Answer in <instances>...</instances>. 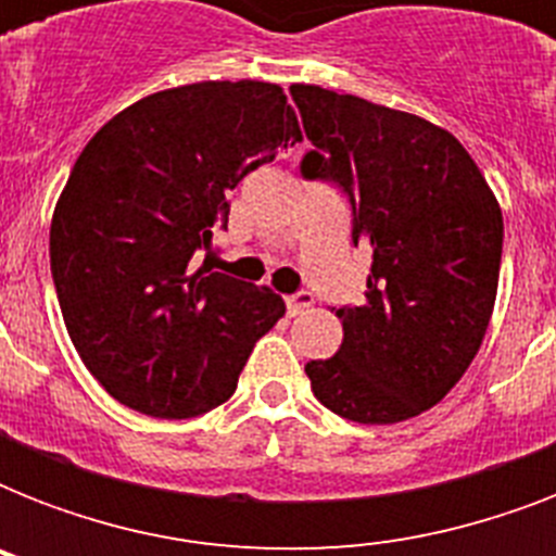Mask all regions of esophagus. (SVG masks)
Here are the masks:
<instances>
[{
  "mask_svg": "<svg viewBox=\"0 0 556 556\" xmlns=\"http://www.w3.org/2000/svg\"><path fill=\"white\" fill-rule=\"evenodd\" d=\"M312 305H314L312 291H296V294L286 296V308H288V314H291V317L303 314L305 308H312Z\"/></svg>",
  "mask_w": 556,
  "mask_h": 556,
  "instance_id": "esophagus-1",
  "label": "esophagus"
}]
</instances>
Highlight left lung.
I'll use <instances>...</instances> for the list:
<instances>
[{"mask_svg": "<svg viewBox=\"0 0 556 556\" xmlns=\"http://www.w3.org/2000/svg\"><path fill=\"white\" fill-rule=\"evenodd\" d=\"M312 150L305 181L352 207L371 251L366 300L343 305V343L305 364L314 397L357 424H397L447 395L482 346L502 265V210L476 161L418 115L291 86Z\"/></svg>", "mask_w": 556, "mask_h": 556, "instance_id": "left-lung-1", "label": "left lung"}]
</instances>
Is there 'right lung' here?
I'll list each match as a JSON object with an SVG mask.
<instances>
[{"mask_svg":"<svg viewBox=\"0 0 556 556\" xmlns=\"http://www.w3.org/2000/svg\"><path fill=\"white\" fill-rule=\"evenodd\" d=\"M296 141L279 86L207 80L138 100L86 143L48 251L68 338L115 401L192 418L233 395L286 303L192 256L227 227V192Z\"/></svg>","mask_w":556,"mask_h":556,"instance_id":"add662e5","label":"right lung"}]
</instances>
